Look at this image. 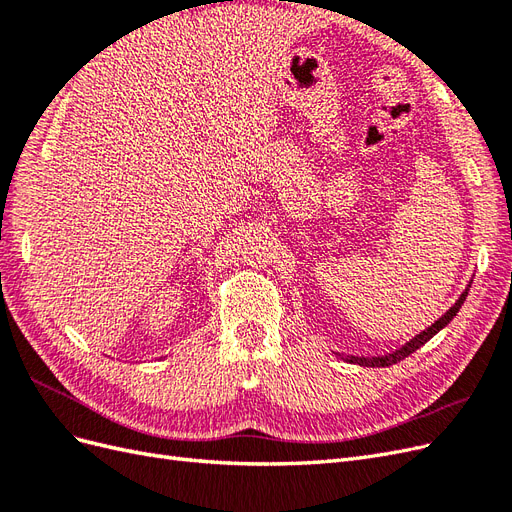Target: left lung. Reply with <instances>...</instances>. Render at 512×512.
Returning <instances> with one entry per match:
<instances>
[{
    "instance_id": "obj_1",
    "label": "left lung",
    "mask_w": 512,
    "mask_h": 512,
    "mask_svg": "<svg viewBox=\"0 0 512 512\" xmlns=\"http://www.w3.org/2000/svg\"><path fill=\"white\" fill-rule=\"evenodd\" d=\"M466 297H468V290L461 294L459 301H457L451 309H448V312H446L440 320L433 322L427 331H423L421 335H416L414 339H410V342H408L406 346H401L399 350H395V352H391V354H384V356H374V359H365V356H350L348 363H356V365H363V367H389V365H395V363H399V361H404L408 354L416 352L423 344H427L433 335H436L438 331H442V329L446 327V324L457 316V312L461 309L463 301H466ZM339 356H342V354H339Z\"/></svg>"
}]
</instances>
